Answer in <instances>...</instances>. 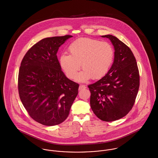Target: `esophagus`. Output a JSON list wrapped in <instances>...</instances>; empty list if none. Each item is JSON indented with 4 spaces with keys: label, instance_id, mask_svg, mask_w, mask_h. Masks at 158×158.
Masks as SVG:
<instances>
[{
    "label": "esophagus",
    "instance_id": "1",
    "mask_svg": "<svg viewBox=\"0 0 158 158\" xmlns=\"http://www.w3.org/2000/svg\"><path fill=\"white\" fill-rule=\"evenodd\" d=\"M84 88H86V86H85V85H80V86H79V90H81V89H84Z\"/></svg>",
    "mask_w": 158,
    "mask_h": 158
}]
</instances>
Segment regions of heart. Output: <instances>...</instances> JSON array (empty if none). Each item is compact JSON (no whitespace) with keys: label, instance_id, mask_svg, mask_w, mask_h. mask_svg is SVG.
<instances>
[{"label":"heart","instance_id":"b5f03b06","mask_svg":"<svg viewBox=\"0 0 158 158\" xmlns=\"http://www.w3.org/2000/svg\"><path fill=\"white\" fill-rule=\"evenodd\" d=\"M70 55L60 56V64L68 78L73 79L81 68L83 69L76 77L80 82L89 78L98 80L104 77L113 63L114 49L107 42L90 38H79L69 46Z\"/></svg>","mask_w":158,"mask_h":158}]
</instances>
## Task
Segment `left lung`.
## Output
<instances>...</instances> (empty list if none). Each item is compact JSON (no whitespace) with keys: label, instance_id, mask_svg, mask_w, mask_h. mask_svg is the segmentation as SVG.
I'll return each mask as SVG.
<instances>
[{"label":"left lung","instance_id":"left-lung-1","mask_svg":"<svg viewBox=\"0 0 158 158\" xmlns=\"http://www.w3.org/2000/svg\"><path fill=\"white\" fill-rule=\"evenodd\" d=\"M108 38L114 48L113 65L108 73L88 86L92 111L100 120L112 122L125 116L132 109L139 88V73L130 48L111 35Z\"/></svg>","mask_w":158,"mask_h":158}]
</instances>
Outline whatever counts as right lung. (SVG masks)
<instances>
[{"label": "right lung", "mask_w": 158, "mask_h": 158, "mask_svg": "<svg viewBox=\"0 0 158 158\" xmlns=\"http://www.w3.org/2000/svg\"><path fill=\"white\" fill-rule=\"evenodd\" d=\"M72 36L43 39L26 53L18 76L23 105L37 122L54 126L64 122L78 93L79 85L61 70L56 53Z\"/></svg>", "instance_id": "right-lung-1"}]
</instances>
